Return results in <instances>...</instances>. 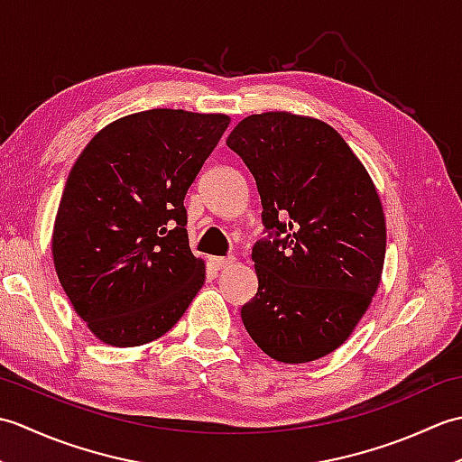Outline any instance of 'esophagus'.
<instances>
[{
	"instance_id": "34e87169",
	"label": "esophagus",
	"mask_w": 462,
	"mask_h": 462,
	"mask_svg": "<svg viewBox=\"0 0 462 462\" xmlns=\"http://www.w3.org/2000/svg\"><path fill=\"white\" fill-rule=\"evenodd\" d=\"M234 262H236V258H232V256H228V258H212L210 260V263H212L216 270L230 268V266H234Z\"/></svg>"
}]
</instances>
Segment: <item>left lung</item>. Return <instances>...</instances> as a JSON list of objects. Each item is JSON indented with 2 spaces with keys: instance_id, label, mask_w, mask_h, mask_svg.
Instances as JSON below:
<instances>
[{
  "instance_id": "1",
  "label": "left lung",
  "mask_w": 462,
  "mask_h": 462,
  "mask_svg": "<svg viewBox=\"0 0 462 462\" xmlns=\"http://www.w3.org/2000/svg\"><path fill=\"white\" fill-rule=\"evenodd\" d=\"M256 179L262 220L276 240L252 250L256 298L244 328L280 363L336 351L371 306L385 263L379 192L343 136L319 119L268 111L226 139Z\"/></svg>"
}]
</instances>
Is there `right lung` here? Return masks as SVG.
Segmentation results:
<instances>
[{
    "label": "right lung",
    "instance_id": "1",
    "mask_svg": "<svg viewBox=\"0 0 462 462\" xmlns=\"http://www.w3.org/2000/svg\"><path fill=\"white\" fill-rule=\"evenodd\" d=\"M228 125L222 113H133L103 126L75 161L51 254L77 316L106 346L162 337L204 286L184 196Z\"/></svg>",
    "mask_w": 462,
    "mask_h": 462
}]
</instances>
